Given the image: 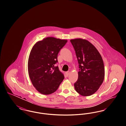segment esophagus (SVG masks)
<instances>
[{"label": "esophagus", "instance_id": "esophagus-1", "mask_svg": "<svg viewBox=\"0 0 126 126\" xmlns=\"http://www.w3.org/2000/svg\"><path fill=\"white\" fill-rule=\"evenodd\" d=\"M69 73H70V72H69V71H67V72H66L65 73V74H66V76H68L69 74Z\"/></svg>", "mask_w": 126, "mask_h": 126}]
</instances>
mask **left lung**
I'll list each match as a JSON object with an SVG mask.
<instances>
[{"instance_id": "8db88e82", "label": "left lung", "mask_w": 126, "mask_h": 126, "mask_svg": "<svg viewBox=\"0 0 126 126\" xmlns=\"http://www.w3.org/2000/svg\"><path fill=\"white\" fill-rule=\"evenodd\" d=\"M75 51L79 64L78 79L74 83L75 90L80 95L89 96L100 87L104 78V67L101 54L87 40H70Z\"/></svg>"}]
</instances>
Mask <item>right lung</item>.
Masks as SVG:
<instances>
[{
	"instance_id": "obj_1",
	"label": "right lung",
	"mask_w": 126,
	"mask_h": 126,
	"mask_svg": "<svg viewBox=\"0 0 126 126\" xmlns=\"http://www.w3.org/2000/svg\"><path fill=\"white\" fill-rule=\"evenodd\" d=\"M67 42L52 37L44 38L33 47L28 60V72L33 86L42 94L55 92L64 79L54 65L58 54Z\"/></svg>"
}]
</instances>
